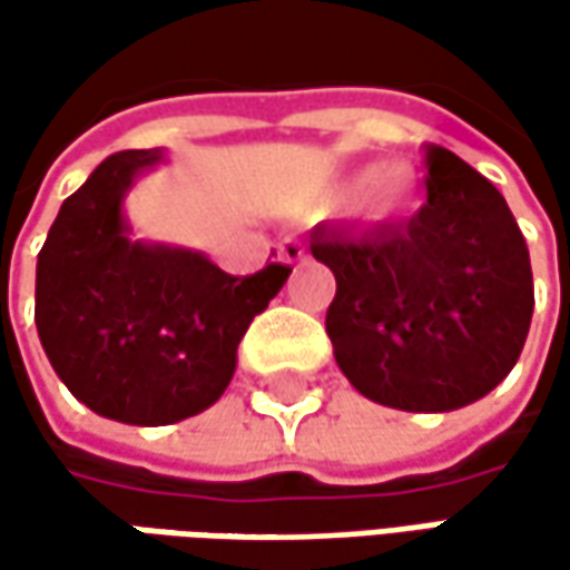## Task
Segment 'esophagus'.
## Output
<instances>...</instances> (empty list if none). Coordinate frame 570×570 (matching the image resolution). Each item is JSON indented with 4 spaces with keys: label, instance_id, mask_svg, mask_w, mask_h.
Returning a JSON list of instances; mask_svg holds the SVG:
<instances>
[{
    "label": "esophagus",
    "instance_id": "obj_1",
    "mask_svg": "<svg viewBox=\"0 0 570 570\" xmlns=\"http://www.w3.org/2000/svg\"><path fill=\"white\" fill-rule=\"evenodd\" d=\"M304 256H307V250H304L301 240H285V244L278 247V259H282V263H301Z\"/></svg>",
    "mask_w": 570,
    "mask_h": 570
}]
</instances>
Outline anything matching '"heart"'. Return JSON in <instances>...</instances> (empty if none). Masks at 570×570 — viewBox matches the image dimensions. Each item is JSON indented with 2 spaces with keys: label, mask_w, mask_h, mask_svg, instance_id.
<instances>
[{
  "label": "heart",
  "mask_w": 570,
  "mask_h": 570,
  "mask_svg": "<svg viewBox=\"0 0 570 570\" xmlns=\"http://www.w3.org/2000/svg\"><path fill=\"white\" fill-rule=\"evenodd\" d=\"M415 184H419V177H415L409 161H386V165L367 167V170L342 180V184H333L326 189L323 203L342 206V203H352L355 196H362L364 215L371 222H386L412 203Z\"/></svg>",
  "instance_id": "heart-1"
}]
</instances>
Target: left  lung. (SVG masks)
I'll list each match as a JSON object with an SVG mask.
<instances>
[{
    "instance_id": "8db88e82",
    "label": "left lung",
    "mask_w": 570,
    "mask_h": 570,
    "mask_svg": "<svg viewBox=\"0 0 570 570\" xmlns=\"http://www.w3.org/2000/svg\"><path fill=\"white\" fill-rule=\"evenodd\" d=\"M428 203L348 237L317 230L336 275L326 311L348 383L403 412H450L511 374L533 320L530 250L504 196L441 145L425 148Z\"/></svg>"
}]
</instances>
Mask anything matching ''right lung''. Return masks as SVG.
<instances>
[{"label":"right lung","instance_id":"add662e5","mask_svg":"<svg viewBox=\"0 0 570 570\" xmlns=\"http://www.w3.org/2000/svg\"><path fill=\"white\" fill-rule=\"evenodd\" d=\"M165 158L117 151L62 203L37 256V336L78 403L126 425H174L215 403L237 345L288 266L237 278L203 253L129 237L122 196Z\"/></svg>","mask_w":570,"mask_h":570}]
</instances>
